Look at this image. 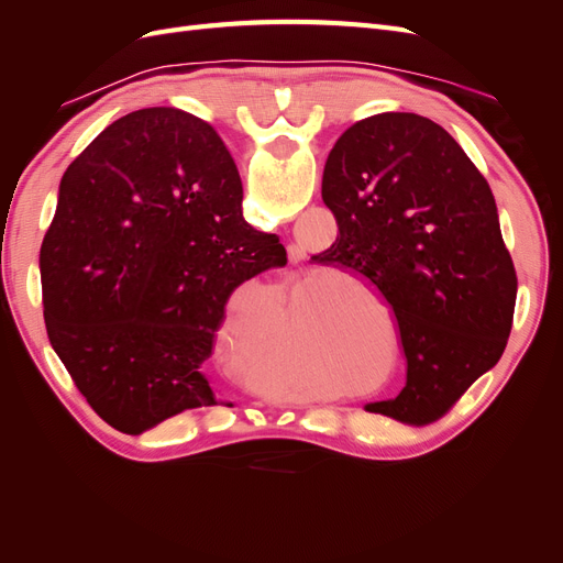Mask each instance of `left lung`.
Here are the masks:
<instances>
[{"instance_id":"obj_1","label":"left lung","mask_w":563,"mask_h":563,"mask_svg":"<svg viewBox=\"0 0 563 563\" xmlns=\"http://www.w3.org/2000/svg\"><path fill=\"white\" fill-rule=\"evenodd\" d=\"M321 199L338 240L312 261L376 286L406 354V387L366 411L441 418L498 364L512 329L517 272L486 178L432 119L383 112L335 141Z\"/></svg>"}]
</instances>
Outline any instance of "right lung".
Segmentation results:
<instances>
[{
	"label": "right lung",
	"mask_w": 563,
	"mask_h": 563,
	"mask_svg": "<svg viewBox=\"0 0 563 563\" xmlns=\"http://www.w3.org/2000/svg\"><path fill=\"white\" fill-rule=\"evenodd\" d=\"M242 197L216 129L176 108L117 119L63 174L40 253L46 333L114 430L218 404L207 360L228 298L286 265Z\"/></svg>",
	"instance_id": "add662e5"
}]
</instances>
